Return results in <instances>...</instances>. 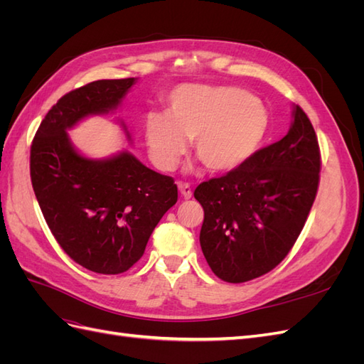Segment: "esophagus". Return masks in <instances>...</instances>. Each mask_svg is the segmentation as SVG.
<instances>
[{"label": "esophagus", "mask_w": 364, "mask_h": 364, "mask_svg": "<svg viewBox=\"0 0 364 364\" xmlns=\"http://www.w3.org/2000/svg\"><path fill=\"white\" fill-rule=\"evenodd\" d=\"M178 188L182 194L183 199H191L193 191H191V186L188 183H183V182H178Z\"/></svg>", "instance_id": "1"}]
</instances>
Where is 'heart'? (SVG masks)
<instances>
[{"label":"heart","instance_id":"b5f03b06","mask_svg":"<svg viewBox=\"0 0 364 364\" xmlns=\"http://www.w3.org/2000/svg\"><path fill=\"white\" fill-rule=\"evenodd\" d=\"M267 117L255 97L232 86L185 85L168 98V112L146 118V144L162 171L176 168L193 139V150L213 173L246 162L264 136Z\"/></svg>","mask_w":364,"mask_h":364}]
</instances>
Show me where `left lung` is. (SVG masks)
Returning a JSON list of instances; mask_svg holds the SVG:
<instances>
[{"mask_svg":"<svg viewBox=\"0 0 364 364\" xmlns=\"http://www.w3.org/2000/svg\"><path fill=\"white\" fill-rule=\"evenodd\" d=\"M321 151L311 121L293 106L289 134L194 191L203 206L200 246L226 282L266 274L287 257L317 194Z\"/></svg>","mask_w":364,"mask_h":364,"instance_id":"8db88e82","label":"left lung"}]
</instances>
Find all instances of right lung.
<instances>
[{
    "label": "right lung",
    "mask_w": 364,
    "mask_h": 364,
    "mask_svg": "<svg viewBox=\"0 0 364 364\" xmlns=\"http://www.w3.org/2000/svg\"><path fill=\"white\" fill-rule=\"evenodd\" d=\"M136 80H97L65 94L31 142V185L43 218L65 253L95 273L118 274L134 266L178 202L170 176L147 168L127 150L86 158L68 135L86 117L115 111ZM121 127L130 141L123 121Z\"/></svg>",
    "instance_id": "obj_1"
}]
</instances>
